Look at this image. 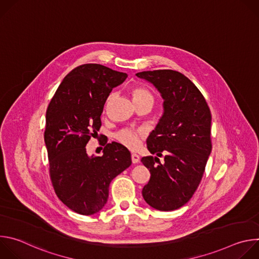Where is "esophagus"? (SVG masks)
I'll use <instances>...</instances> for the list:
<instances>
[{
  "label": "esophagus",
  "mask_w": 259,
  "mask_h": 259,
  "mask_svg": "<svg viewBox=\"0 0 259 259\" xmlns=\"http://www.w3.org/2000/svg\"><path fill=\"white\" fill-rule=\"evenodd\" d=\"M139 156L138 155H136V154H132L131 155V160H132V163L133 164H137L138 162H139Z\"/></svg>",
  "instance_id": "34e87169"
}]
</instances>
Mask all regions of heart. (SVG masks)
Masks as SVG:
<instances>
[{
    "mask_svg": "<svg viewBox=\"0 0 259 259\" xmlns=\"http://www.w3.org/2000/svg\"><path fill=\"white\" fill-rule=\"evenodd\" d=\"M131 94H132V98L134 100L135 103H139V102H144V101H149L152 104L154 103V96L153 94L143 87H134L131 90ZM109 96L107 100L110 99ZM142 136V132L139 130H134V129H123L121 131H119L116 135L115 138L122 143L123 145L129 147V149H136V147L139 145L140 142V138Z\"/></svg>",
    "mask_w": 259,
    "mask_h": 259,
    "instance_id": "heart-1",
    "label": "heart"
}]
</instances>
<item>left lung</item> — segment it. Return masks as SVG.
I'll return each mask as SVG.
<instances>
[{
  "instance_id": "obj_1",
  "label": "left lung",
  "mask_w": 259,
  "mask_h": 259,
  "mask_svg": "<svg viewBox=\"0 0 259 259\" xmlns=\"http://www.w3.org/2000/svg\"><path fill=\"white\" fill-rule=\"evenodd\" d=\"M136 76L151 82L164 99V115L146 140L157 157L141 159L151 172L142 197L157 210L173 211L191 200L202 180L212 150L211 112L200 90L179 71L147 70Z\"/></svg>"
}]
</instances>
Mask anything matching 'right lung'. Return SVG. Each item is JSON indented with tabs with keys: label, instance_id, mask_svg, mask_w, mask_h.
I'll list each match as a JSON object with an SVG mask.
<instances>
[{
	"label": "right lung",
	"instance_id": "right-lung-1",
	"mask_svg": "<svg viewBox=\"0 0 259 259\" xmlns=\"http://www.w3.org/2000/svg\"><path fill=\"white\" fill-rule=\"evenodd\" d=\"M127 77L101 64H82L67 73L48 105L44 139L51 182L59 200L79 214L100 211L110 182L132 163L130 152L118 142H104L101 157L86 152L101 127L109 93Z\"/></svg>",
	"mask_w": 259,
	"mask_h": 259
}]
</instances>
